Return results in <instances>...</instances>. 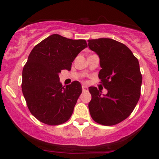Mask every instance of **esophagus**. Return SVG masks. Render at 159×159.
<instances>
[{
  "label": "esophagus",
  "instance_id": "1",
  "mask_svg": "<svg viewBox=\"0 0 159 159\" xmlns=\"http://www.w3.org/2000/svg\"><path fill=\"white\" fill-rule=\"evenodd\" d=\"M82 90H83L84 92H85V91H87V90H88V87H87L86 85H83V86H82Z\"/></svg>",
  "mask_w": 159,
  "mask_h": 159
}]
</instances>
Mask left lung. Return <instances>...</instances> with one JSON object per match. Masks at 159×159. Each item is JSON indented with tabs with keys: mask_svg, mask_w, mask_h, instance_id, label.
Returning <instances> with one entry per match:
<instances>
[{
	"mask_svg": "<svg viewBox=\"0 0 159 159\" xmlns=\"http://www.w3.org/2000/svg\"><path fill=\"white\" fill-rule=\"evenodd\" d=\"M88 46L99 57L102 69L98 78L107 90L102 96L96 87H89L91 117L101 125H116L132 114L140 98L142 75L139 62L126 45L114 39H89Z\"/></svg>",
	"mask_w": 159,
	"mask_h": 159,
	"instance_id": "obj_1",
	"label": "left lung"
}]
</instances>
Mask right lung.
<instances>
[{
	"label": "right lung",
	"instance_id": "1",
	"mask_svg": "<svg viewBox=\"0 0 159 159\" xmlns=\"http://www.w3.org/2000/svg\"><path fill=\"white\" fill-rule=\"evenodd\" d=\"M87 47L84 39L52 34L33 48L23 68L21 88L29 111L39 121L57 125L71 117L81 84L75 81L63 87L59 73L70 70L75 58Z\"/></svg>",
	"mask_w": 159,
	"mask_h": 159
}]
</instances>
